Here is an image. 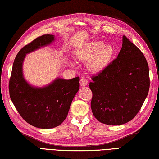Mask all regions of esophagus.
I'll list each match as a JSON object with an SVG mask.
<instances>
[{
    "mask_svg": "<svg viewBox=\"0 0 159 159\" xmlns=\"http://www.w3.org/2000/svg\"><path fill=\"white\" fill-rule=\"evenodd\" d=\"M80 85H81V86L87 85V84H88L87 79H86V78H85V77H82L81 79H80Z\"/></svg>",
    "mask_w": 159,
    "mask_h": 159,
    "instance_id": "obj_1",
    "label": "esophagus"
}]
</instances>
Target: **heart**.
<instances>
[{
  "label": "heart",
  "instance_id": "b5f03b06",
  "mask_svg": "<svg viewBox=\"0 0 159 159\" xmlns=\"http://www.w3.org/2000/svg\"><path fill=\"white\" fill-rule=\"evenodd\" d=\"M114 49L111 45H104L100 41H93L83 45L76 50V57L81 60H91L88 66L93 70H99L111 60Z\"/></svg>",
  "mask_w": 159,
  "mask_h": 159
}]
</instances>
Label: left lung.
<instances>
[{"instance_id":"left-lung-1","label":"left lung","mask_w":159,"mask_h":159,"mask_svg":"<svg viewBox=\"0 0 159 159\" xmlns=\"http://www.w3.org/2000/svg\"><path fill=\"white\" fill-rule=\"evenodd\" d=\"M91 79V109L94 116L107 125H122L131 120L149 93L146 58L125 36L118 57Z\"/></svg>"}]
</instances>
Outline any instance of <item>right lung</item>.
<instances>
[{"mask_svg": "<svg viewBox=\"0 0 159 159\" xmlns=\"http://www.w3.org/2000/svg\"><path fill=\"white\" fill-rule=\"evenodd\" d=\"M54 40L53 35L45 34L21 48L15 59L9 81L10 98L19 114L30 125L43 129L62 123L80 87L79 76L68 80L57 79L44 88L32 87L24 79L22 63L26 54Z\"/></svg>", "mask_w": 159, "mask_h": 159, "instance_id": "obj_1", "label": "right lung"}]
</instances>
